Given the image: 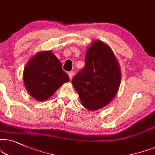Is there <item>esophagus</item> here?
Segmentation results:
<instances>
[{
	"instance_id": "1",
	"label": "esophagus",
	"mask_w": 155,
	"mask_h": 155,
	"mask_svg": "<svg viewBox=\"0 0 155 155\" xmlns=\"http://www.w3.org/2000/svg\"><path fill=\"white\" fill-rule=\"evenodd\" d=\"M68 74H69L70 80H71L72 78H73V76H74V72L73 71H70V72H69V73H68Z\"/></svg>"
}]
</instances>
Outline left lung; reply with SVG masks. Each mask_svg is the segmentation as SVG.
I'll return each mask as SVG.
<instances>
[{"label":"left lung","mask_w":155,"mask_h":155,"mask_svg":"<svg viewBox=\"0 0 155 155\" xmlns=\"http://www.w3.org/2000/svg\"><path fill=\"white\" fill-rule=\"evenodd\" d=\"M121 81L119 62L110 47L94 40L86 49L85 66L73 78L72 84L84 108L97 110L115 98Z\"/></svg>","instance_id":"1"}]
</instances>
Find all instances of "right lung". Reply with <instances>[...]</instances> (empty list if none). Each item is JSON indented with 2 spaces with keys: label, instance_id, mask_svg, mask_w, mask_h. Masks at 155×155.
<instances>
[{
  "label": "right lung",
  "instance_id": "obj_1",
  "mask_svg": "<svg viewBox=\"0 0 155 155\" xmlns=\"http://www.w3.org/2000/svg\"><path fill=\"white\" fill-rule=\"evenodd\" d=\"M69 81V76L61 68L60 61L51 50L35 54L24 68L25 87L33 98L40 102L50 98Z\"/></svg>",
  "mask_w": 155,
  "mask_h": 155
}]
</instances>
